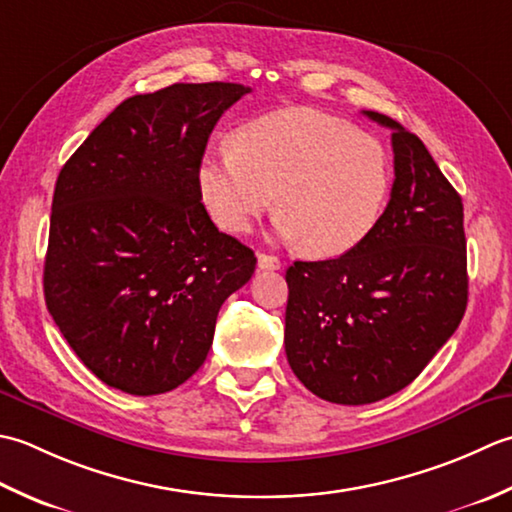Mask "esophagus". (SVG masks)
<instances>
[{
  "label": "esophagus",
  "instance_id": "obj_1",
  "mask_svg": "<svg viewBox=\"0 0 512 512\" xmlns=\"http://www.w3.org/2000/svg\"><path fill=\"white\" fill-rule=\"evenodd\" d=\"M283 263H280L278 256L271 254H258V269H280Z\"/></svg>",
  "mask_w": 512,
  "mask_h": 512
}]
</instances>
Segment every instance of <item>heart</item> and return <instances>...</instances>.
<instances>
[{
    "mask_svg": "<svg viewBox=\"0 0 512 512\" xmlns=\"http://www.w3.org/2000/svg\"><path fill=\"white\" fill-rule=\"evenodd\" d=\"M198 192L212 221L245 234L271 205L287 241H305L311 256L356 249L378 225L391 192L384 145L351 123L296 108L245 123L234 150L207 152Z\"/></svg>",
    "mask_w": 512,
    "mask_h": 512,
    "instance_id": "heart-1",
    "label": "heart"
}]
</instances>
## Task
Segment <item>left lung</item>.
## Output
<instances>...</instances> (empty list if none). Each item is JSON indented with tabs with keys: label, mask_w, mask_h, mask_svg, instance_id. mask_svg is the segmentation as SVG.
I'll use <instances>...</instances> for the list:
<instances>
[{
	"label": "left lung",
	"mask_w": 512,
	"mask_h": 512,
	"mask_svg": "<svg viewBox=\"0 0 512 512\" xmlns=\"http://www.w3.org/2000/svg\"><path fill=\"white\" fill-rule=\"evenodd\" d=\"M395 181L364 241L287 269L285 351L318 398L371 404L411 384L466 311L464 205L426 145L387 114Z\"/></svg>",
	"instance_id": "1"
}]
</instances>
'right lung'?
Returning a JSON list of instances; mask_svg holds the SVG:
<instances>
[{"instance_id": "right-lung-1", "label": "right lung", "mask_w": 512, "mask_h": 512, "mask_svg": "<svg viewBox=\"0 0 512 512\" xmlns=\"http://www.w3.org/2000/svg\"><path fill=\"white\" fill-rule=\"evenodd\" d=\"M249 90L174 83L125 99L57 176L46 307L108 387L159 395L192 378L218 309L254 274L252 249L218 232L198 192L207 139Z\"/></svg>"}]
</instances>
